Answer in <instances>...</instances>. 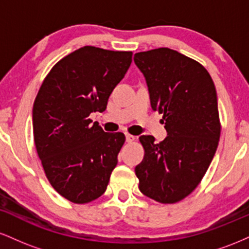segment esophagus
<instances>
[{
    "instance_id": "obj_1",
    "label": "esophagus",
    "mask_w": 249,
    "mask_h": 249,
    "mask_svg": "<svg viewBox=\"0 0 249 249\" xmlns=\"http://www.w3.org/2000/svg\"><path fill=\"white\" fill-rule=\"evenodd\" d=\"M125 138H126V142H132L134 139H136V137L132 136V134H128V133H125Z\"/></svg>"
}]
</instances>
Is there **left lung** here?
Instances as JSON below:
<instances>
[{"mask_svg": "<svg viewBox=\"0 0 249 249\" xmlns=\"http://www.w3.org/2000/svg\"><path fill=\"white\" fill-rule=\"evenodd\" d=\"M153 111L164 113L167 137L157 144L139 137L145 156L136 166L144 196L173 204L201 181L218 148L220 122L215 87L207 70L178 51L159 48L134 53Z\"/></svg>", "mask_w": 249, "mask_h": 249, "instance_id": "1", "label": "left lung"}]
</instances>
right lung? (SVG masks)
Instances as JSON below:
<instances>
[{
	"mask_svg": "<svg viewBox=\"0 0 249 249\" xmlns=\"http://www.w3.org/2000/svg\"><path fill=\"white\" fill-rule=\"evenodd\" d=\"M131 62V51L83 47L57 63L37 93V153L51 186L75 204L99 198L118 162L125 136L104 132L89 116L105 111Z\"/></svg>",
	"mask_w": 249,
	"mask_h": 249,
	"instance_id": "add662e5",
	"label": "right lung"
}]
</instances>
